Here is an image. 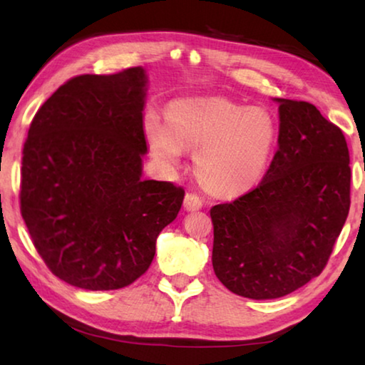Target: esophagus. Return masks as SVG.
I'll return each instance as SVG.
<instances>
[{"mask_svg":"<svg viewBox=\"0 0 365 365\" xmlns=\"http://www.w3.org/2000/svg\"><path fill=\"white\" fill-rule=\"evenodd\" d=\"M183 206H185V209H187V211L193 212V211H197V209L202 207V200L196 193H187V195H185Z\"/></svg>","mask_w":365,"mask_h":365,"instance_id":"obj_1","label":"esophagus"}]
</instances>
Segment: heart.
<instances>
[{
	"label": "heart",
	"instance_id": "obj_1",
	"mask_svg": "<svg viewBox=\"0 0 365 365\" xmlns=\"http://www.w3.org/2000/svg\"><path fill=\"white\" fill-rule=\"evenodd\" d=\"M145 133L164 168L177 164L185 148L196 150L201 180L214 193L230 196L261 178L275 141V122L265 109L224 98H183L169 104L168 119L148 110Z\"/></svg>",
	"mask_w": 365,
	"mask_h": 365
}]
</instances>
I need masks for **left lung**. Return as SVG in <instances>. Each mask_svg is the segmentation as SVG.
Masks as SVG:
<instances>
[{
  "label": "left lung",
  "mask_w": 365,
  "mask_h": 365,
  "mask_svg": "<svg viewBox=\"0 0 365 365\" xmlns=\"http://www.w3.org/2000/svg\"><path fill=\"white\" fill-rule=\"evenodd\" d=\"M279 104V150L257 187L211 209L212 267L232 293L275 299L324 270L349 212L344 135L311 103Z\"/></svg>",
  "instance_id": "left-lung-1"
}]
</instances>
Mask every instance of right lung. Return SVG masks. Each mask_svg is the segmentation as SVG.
Returning a JSON list of instances; mask_svg holds the SVG:
<instances>
[{
    "label": "right lung",
    "instance_id": "obj_1",
    "mask_svg": "<svg viewBox=\"0 0 365 365\" xmlns=\"http://www.w3.org/2000/svg\"><path fill=\"white\" fill-rule=\"evenodd\" d=\"M148 76H80L35 114L24 145L21 212L38 255L69 285L104 292L150 267L185 191L143 180Z\"/></svg>",
    "mask_w": 365,
    "mask_h": 365
}]
</instances>
